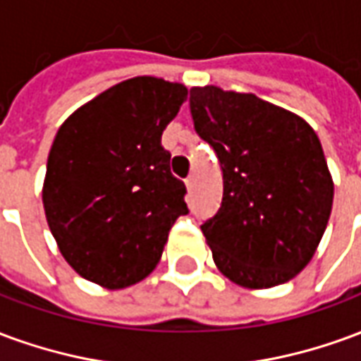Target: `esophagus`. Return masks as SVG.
<instances>
[{
  "label": "esophagus",
  "instance_id": "34e87169",
  "mask_svg": "<svg viewBox=\"0 0 361 361\" xmlns=\"http://www.w3.org/2000/svg\"><path fill=\"white\" fill-rule=\"evenodd\" d=\"M185 185H188L189 191H193V188H195V176H189L188 180H185Z\"/></svg>",
  "mask_w": 361,
  "mask_h": 361
}]
</instances>
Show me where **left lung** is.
<instances>
[{
  "label": "left lung",
  "mask_w": 361,
  "mask_h": 361,
  "mask_svg": "<svg viewBox=\"0 0 361 361\" xmlns=\"http://www.w3.org/2000/svg\"><path fill=\"white\" fill-rule=\"evenodd\" d=\"M199 137L222 170V203L204 222L214 265L243 288L292 280L315 255L333 209L334 185L311 126L255 94L193 87Z\"/></svg>",
  "instance_id": "left-lung-1"
}]
</instances>
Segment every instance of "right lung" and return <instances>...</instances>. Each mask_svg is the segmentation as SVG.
<instances>
[{"mask_svg": "<svg viewBox=\"0 0 361 361\" xmlns=\"http://www.w3.org/2000/svg\"><path fill=\"white\" fill-rule=\"evenodd\" d=\"M188 89L157 77L114 85L75 110L54 139L42 203L61 255L82 279L119 290L149 276L188 214L162 131Z\"/></svg>", "mask_w": 361, "mask_h": 361, "instance_id": "1", "label": "right lung"}]
</instances>
